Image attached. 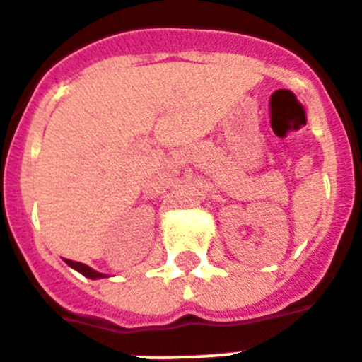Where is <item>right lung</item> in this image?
I'll list each match as a JSON object with an SVG mask.
<instances>
[{
	"mask_svg": "<svg viewBox=\"0 0 362 362\" xmlns=\"http://www.w3.org/2000/svg\"><path fill=\"white\" fill-rule=\"evenodd\" d=\"M66 264L74 269H77L79 273H83L85 277H89V279H100V277H106V275H102V273L95 272V269H90L89 266H85V264H79V262H71V260H66Z\"/></svg>",
	"mask_w": 362,
	"mask_h": 362,
	"instance_id": "1",
	"label": "right lung"
}]
</instances>
